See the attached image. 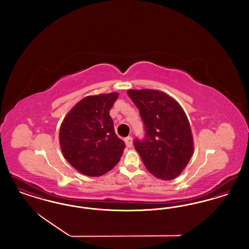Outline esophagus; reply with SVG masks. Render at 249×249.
<instances>
[{
  "instance_id": "esophagus-1",
  "label": "esophagus",
  "mask_w": 249,
  "mask_h": 249,
  "mask_svg": "<svg viewBox=\"0 0 249 249\" xmlns=\"http://www.w3.org/2000/svg\"><path fill=\"white\" fill-rule=\"evenodd\" d=\"M124 141H125V143H126L127 147H131V145H132V137H131V136L126 137V138L124 139Z\"/></svg>"
}]
</instances>
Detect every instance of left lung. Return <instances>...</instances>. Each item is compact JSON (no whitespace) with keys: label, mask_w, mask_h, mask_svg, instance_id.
Returning <instances> with one entry per match:
<instances>
[{"label":"left lung","mask_w":249,"mask_h":249,"mask_svg":"<svg viewBox=\"0 0 249 249\" xmlns=\"http://www.w3.org/2000/svg\"><path fill=\"white\" fill-rule=\"evenodd\" d=\"M127 92L144 124V139L134 141L143 164L159 179L178 178L194 151L190 122L183 108L163 91L129 89Z\"/></svg>","instance_id":"obj_1"}]
</instances>
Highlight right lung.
I'll return each instance as SVG.
<instances>
[{
    "instance_id": "obj_1",
    "label": "right lung",
    "mask_w": 249,
    "mask_h": 249,
    "mask_svg": "<svg viewBox=\"0 0 249 249\" xmlns=\"http://www.w3.org/2000/svg\"><path fill=\"white\" fill-rule=\"evenodd\" d=\"M119 93L87 96L71 108L59 129V145L80 174L101 177L121 158L125 143L117 136L109 111Z\"/></svg>"
}]
</instances>
